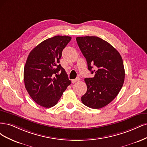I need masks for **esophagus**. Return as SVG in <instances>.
Listing matches in <instances>:
<instances>
[{"instance_id":"esophagus-1","label":"esophagus","mask_w":147,"mask_h":147,"mask_svg":"<svg viewBox=\"0 0 147 147\" xmlns=\"http://www.w3.org/2000/svg\"><path fill=\"white\" fill-rule=\"evenodd\" d=\"M80 80V79L79 78H78L75 79H72L71 81H72L73 83H75V82H76L77 81H78V80Z\"/></svg>"}]
</instances>
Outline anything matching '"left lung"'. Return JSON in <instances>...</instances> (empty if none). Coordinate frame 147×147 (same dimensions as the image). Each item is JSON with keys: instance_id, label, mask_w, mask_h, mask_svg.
Masks as SVG:
<instances>
[{"instance_id": "8db88e82", "label": "left lung", "mask_w": 147, "mask_h": 147, "mask_svg": "<svg viewBox=\"0 0 147 147\" xmlns=\"http://www.w3.org/2000/svg\"><path fill=\"white\" fill-rule=\"evenodd\" d=\"M76 41L88 70L94 74L93 78L84 79L87 90L81 101L88 107L102 108L113 101L122 88L125 75L122 58L117 49L99 37L79 36Z\"/></svg>"}]
</instances>
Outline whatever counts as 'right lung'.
I'll use <instances>...</instances> for the list:
<instances>
[{
  "label": "right lung",
  "mask_w": 147,
  "mask_h": 147,
  "mask_svg": "<svg viewBox=\"0 0 147 147\" xmlns=\"http://www.w3.org/2000/svg\"><path fill=\"white\" fill-rule=\"evenodd\" d=\"M71 40L68 36L49 38L37 45L28 56L24 70L25 87L41 106L50 108L56 105L71 84L59 64L62 51Z\"/></svg>",
  "instance_id": "right-lung-1"
}]
</instances>
